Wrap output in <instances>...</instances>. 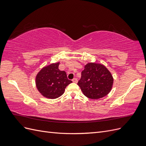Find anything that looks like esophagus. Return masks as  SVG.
Segmentation results:
<instances>
[{
    "instance_id": "1",
    "label": "esophagus",
    "mask_w": 146,
    "mask_h": 146,
    "mask_svg": "<svg viewBox=\"0 0 146 146\" xmlns=\"http://www.w3.org/2000/svg\"><path fill=\"white\" fill-rule=\"evenodd\" d=\"M72 82H73L74 83H77V79L76 78H74L72 79Z\"/></svg>"
}]
</instances>
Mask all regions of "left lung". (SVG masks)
Listing matches in <instances>:
<instances>
[{
	"label": "left lung",
	"instance_id": "8db88e82",
	"mask_svg": "<svg viewBox=\"0 0 146 146\" xmlns=\"http://www.w3.org/2000/svg\"><path fill=\"white\" fill-rule=\"evenodd\" d=\"M83 94L91 99H98L111 91L113 84L111 74L102 64L90 63L85 66L78 82Z\"/></svg>",
	"mask_w": 146,
	"mask_h": 146
}]
</instances>
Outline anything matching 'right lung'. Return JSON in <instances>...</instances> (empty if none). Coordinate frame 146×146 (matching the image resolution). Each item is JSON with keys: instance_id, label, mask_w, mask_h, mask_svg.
Listing matches in <instances>:
<instances>
[{"instance_id": "right-lung-1", "label": "right lung", "mask_w": 146, "mask_h": 146, "mask_svg": "<svg viewBox=\"0 0 146 146\" xmlns=\"http://www.w3.org/2000/svg\"><path fill=\"white\" fill-rule=\"evenodd\" d=\"M60 63L45 66L36 77V86L39 92L46 98L56 99L62 95L65 88L72 82L68 80L65 71L58 69Z\"/></svg>"}]
</instances>
